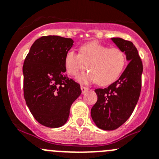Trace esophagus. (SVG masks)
<instances>
[{"instance_id":"esophagus-1","label":"esophagus","mask_w":159,"mask_h":159,"mask_svg":"<svg viewBox=\"0 0 159 159\" xmlns=\"http://www.w3.org/2000/svg\"><path fill=\"white\" fill-rule=\"evenodd\" d=\"M81 89L82 91V93H84L86 92L87 90H89V88L86 86H84V85H81Z\"/></svg>"}]
</instances>
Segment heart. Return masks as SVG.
Returning a JSON list of instances; mask_svg holds the SVG:
<instances>
[{"label":"heart","mask_w":159,"mask_h":159,"mask_svg":"<svg viewBox=\"0 0 159 159\" xmlns=\"http://www.w3.org/2000/svg\"><path fill=\"white\" fill-rule=\"evenodd\" d=\"M126 64L125 53L119 48H108L98 42H90L80 48L79 54L70 51L64 59L67 74L78 76L87 69L90 72L78 78L80 82L97 81L99 85H109L120 75Z\"/></svg>","instance_id":"heart-1"}]
</instances>
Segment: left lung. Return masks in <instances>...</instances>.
Returning a JSON list of instances; mask_svg holds the SVG:
<instances>
[{"instance_id":"8db88e82","label":"left lung","mask_w":159,"mask_h":159,"mask_svg":"<svg viewBox=\"0 0 159 159\" xmlns=\"http://www.w3.org/2000/svg\"><path fill=\"white\" fill-rule=\"evenodd\" d=\"M126 55L129 63L117 81L104 89H97V101L91 108L96 125L105 131L120 127L128 120L139 101L142 86L143 62L131 41L111 38Z\"/></svg>"}]
</instances>
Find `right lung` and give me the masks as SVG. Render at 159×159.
I'll use <instances>...</instances> for the list:
<instances>
[{
  "label": "right lung",
  "instance_id": "1",
  "mask_svg": "<svg viewBox=\"0 0 159 159\" xmlns=\"http://www.w3.org/2000/svg\"><path fill=\"white\" fill-rule=\"evenodd\" d=\"M73 43L58 35L42 36L24 60V99L34 118L48 128L66 123L71 105L81 93L79 84L65 74L64 59Z\"/></svg>",
  "mask_w": 159,
  "mask_h": 159
}]
</instances>
